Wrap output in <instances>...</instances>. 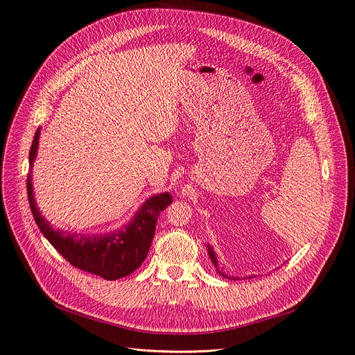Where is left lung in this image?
I'll list each match as a JSON object with an SVG mask.
<instances>
[{
    "instance_id": "obj_1",
    "label": "left lung",
    "mask_w": 355,
    "mask_h": 355,
    "mask_svg": "<svg viewBox=\"0 0 355 355\" xmlns=\"http://www.w3.org/2000/svg\"><path fill=\"white\" fill-rule=\"evenodd\" d=\"M207 250H208V255H209V258H211L212 264H214V267L217 268V272H218L221 277H224V278H228V279H239V277H232V275H228V274H225V272L223 271V268L218 266V259H217V255H216V252H214V248H212L211 245H208V244H207ZM247 278H248V277H247ZM250 278H251V275H250Z\"/></svg>"
}]
</instances>
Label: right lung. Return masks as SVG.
<instances>
[{
	"instance_id": "add662e5",
	"label": "right lung",
	"mask_w": 355,
	"mask_h": 355,
	"mask_svg": "<svg viewBox=\"0 0 355 355\" xmlns=\"http://www.w3.org/2000/svg\"><path fill=\"white\" fill-rule=\"evenodd\" d=\"M40 134L41 128L35 131L33 139L27 177L28 202L40 231L69 264L83 271L100 275L108 281L130 275L143 264L148 254L159 212L173 202L170 193L150 197L138 208L128 224L105 234L88 235L54 228L50 221L41 216L33 190L31 171L37 158Z\"/></svg>"
}]
</instances>
